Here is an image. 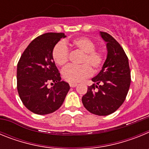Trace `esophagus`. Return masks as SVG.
Here are the masks:
<instances>
[{"instance_id":"34e87169","label":"esophagus","mask_w":149,"mask_h":149,"mask_svg":"<svg viewBox=\"0 0 149 149\" xmlns=\"http://www.w3.org/2000/svg\"><path fill=\"white\" fill-rule=\"evenodd\" d=\"M77 84H74V83H70V84H69V86H71V87H75L76 86H77Z\"/></svg>"}]
</instances>
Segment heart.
I'll return each mask as SVG.
<instances>
[{"mask_svg":"<svg viewBox=\"0 0 149 149\" xmlns=\"http://www.w3.org/2000/svg\"><path fill=\"white\" fill-rule=\"evenodd\" d=\"M69 45L75 50L82 52L81 63L83 65L74 66L68 65L62 71V75L65 81L69 83H77L92 74V68L94 71L99 70L104 61V56L101 51L95 50V44L90 39L78 37L69 42ZM54 61L58 65H65L68 60V51L63 42H59L52 51Z\"/></svg>","mask_w":149,"mask_h":149,"instance_id":"heart-1","label":"heart"}]
</instances>
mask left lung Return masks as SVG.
Here are the masks:
<instances>
[{"instance_id":"obj_1","label":"left lung","mask_w":149,"mask_h":149,"mask_svg":"<svg viewBox=\"0 0 149 149\" xmlns=\"http://www.w3.org/2000/svg\"><path fill=\"white\" fill-rule=\"evenodd\" d=\"M100 35L107 42V59L101 72L92 79L94 84L88 86L82 102L91 113L107 116L118 110L125 100L131 85V71L120 44L107 33L100 32Z\"/></svg>"}]
</instances>
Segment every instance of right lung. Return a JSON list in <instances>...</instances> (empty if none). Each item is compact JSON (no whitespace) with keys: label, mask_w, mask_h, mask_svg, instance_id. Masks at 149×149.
<instances>
[{"label":"right lung","mask_w":149,"mask_h":149,"mask_svg":"<svg viewBox=\"0 0 149 149\" xmlns=\"http://www.w3.org/2000/svg\"><path fill=\"white\" fill-rule=\"evenodd\" d=\"M63 33H47L34 39L24 50L17 65V89L24 105L39 115L60 108L70 86L61 81L52 51ZM53 85L51 88L47 84Z\"/></svg>","instance_id":"1"}]
</instances>
